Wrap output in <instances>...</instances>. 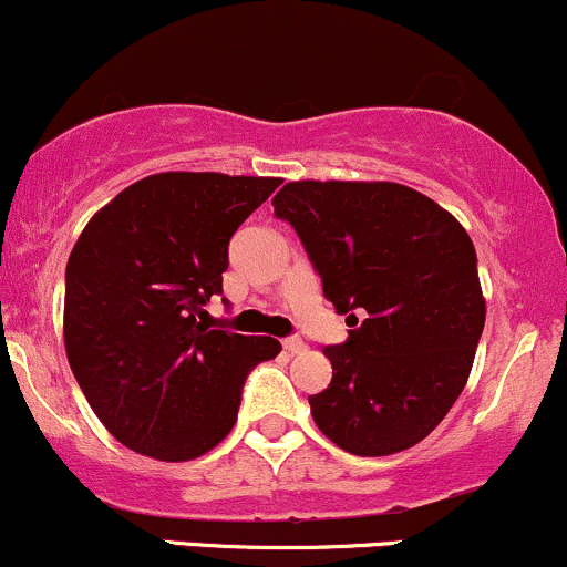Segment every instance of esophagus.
Here are the masks:
<instances>
[{"label": "esophagus", "instance_id": "obj_1", "mask_svg": "<svg viewBox=\"0 0 567 567\" xmlns=\"http://www.w3.org/2000/svg\"><path fill=\"white\" fill-rule=\"evenodd\" d=\"M284 349L289 351V354H300V351L306 349V343H302L300 338H284Z\"/></svg>", "mask_w": 567, "mask_h": 567}]
</instances>
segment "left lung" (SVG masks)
<instances>
[{
    "label": "left lung",
    "instance_id": "8db88e82",
    "mask_svg": "<svg viewBox=\"0 0 567 567\" xmlns=\"http://www.w3.org/2000/svg\"><path fill=\"white\" fill-rule=\"evenodd\" d=\"M272 208L354 327L324 346L332 381L308 398L316 427L359 456L416 446L465 389L484 332L473 240L430 197L386 181H297Z\"/></svg>",
    "mask_w": 567,
    "mask_h": 567
}]
</instances>
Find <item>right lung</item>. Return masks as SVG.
Segmentation results:
<instances>
[{
    "label": "right lung",
    "mask_w": 567,
    "mask_h": 567,
    "mask_svg": "<svg viewBox=\"0 0 567 567\" xmlns=\"http://www.w3.org/2000/svg\"><path fill=\"white\" fill-rule=\"evenodd\" d=\"M278 178L159 173L96 213L64 272V346L100 422L132 452L184 462L237 422L243 383L281 351L205 324L229 240Z\"/></svg>",
    "instance_id": "1"
}]
</instances>
